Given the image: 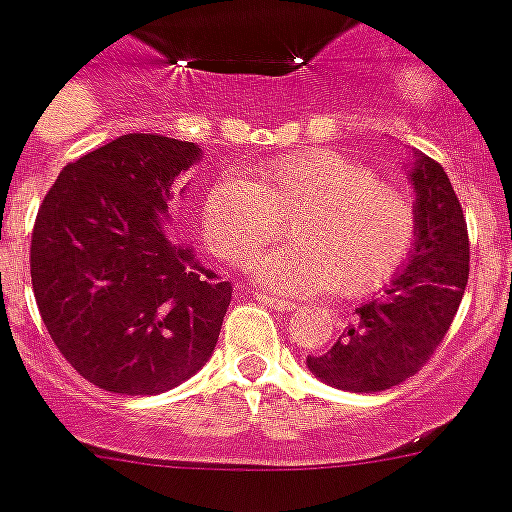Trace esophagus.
Returning <instances> with one entry per match:
<instances>
[{
    "label": "esophagus",
    "instance_id": "esophagus-1",
    "mask_svg": "<svg viewBox=\"0 0 512 512\" xmlns=\"http://www.w3.org/2000/svg\"><path fill=\"white\" fill-rule=\"evenodd\" d=\"M255 299L257 302H263V305L273 307V310H281V313H289V310H294V307H297L292 299L273 297V294H265V292H255Z\"/></svg>",
    "mask_w": 512,
    "mask_h": 512
}]
</instances>
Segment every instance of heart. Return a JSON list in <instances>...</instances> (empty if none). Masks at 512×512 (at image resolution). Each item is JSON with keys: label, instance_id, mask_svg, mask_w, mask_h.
Wrapping results in <instances>:
<instances>
[{"label": "heart", "instance_id": "heart-1", "mask_svg": "<svg viewBox=\"0 0 512 512\" xmlns=\"http://www.w3.org/2000/svg\"><path fill=\"white\" fill-rule=\"evenodd\" d=\"M294 242L260 257L255 276L286 294L378 292L397 276L418 236V207L400 186L334 149L273 157L255 181L220 176L202 199V231L234 265L284 234Z\"/></svg>", "mask_w": 512, "mask_h": 512}]
</instances>
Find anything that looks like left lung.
Segmentation results:
<instances>
[{
  "mask_svg": "<svg viewBox=\"0 0 512 512\" xmlns=\"http://www.w3.org/2000/svg\"><path fill=\"white\" fill-rule=\"evenodd\" d=\"M418 236L405 268L381 299L355 310V323L328 352L307 355L315 376L347 392H384L415 376L450 331L468 284V226L450 178L418 155L410 173Z\"/></svg>",
  "mask_w": 512,
  "mask_h": 512,
  "instance_id": "left-lung-1",
  "label": "left lung"
}]
</instances>
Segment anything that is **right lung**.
I'll return each mask as SVG.
<instances>
[{"label": "right lung", "instance_id": "add662e5", "mask_svg": "<svg viewBox=\"0 0 512 512\" xmlns=\"http://www.w3.org/2000/svg\"><path fill=\"white\" fill-rule=\"evenodd\" d=\"M197 160L191 141L118 136L68 162L39 207L31 284L41 321L105 392H168L215 350L234 286L165 228L178 176Z\"/></svg>", "mask_w": 512, "mask_h": 512}]
</instances>
